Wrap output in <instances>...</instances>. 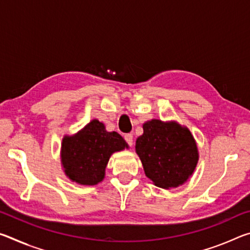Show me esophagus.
<instances>
[{
	"mask_svg": "<svg viewBox=\"0 0 250 250\" xmlns=\"http://www.w3.org/2000/svg\"><path fill=\"white\" fill-rule=\"evenodd\" d=\"M125 140L126 142V145H128L129 146H132L133 145V135L131 133H128V134H125Z\"/></svg>",
	"mask_w": 250,
	"mask_h": 250,
	"instance_id": "esophagus-1",
	"label": "esophagus"
}]
</instances>
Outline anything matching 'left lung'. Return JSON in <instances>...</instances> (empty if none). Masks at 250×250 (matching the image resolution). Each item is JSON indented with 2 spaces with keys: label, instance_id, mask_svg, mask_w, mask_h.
Masks as SVG:
<instances>
[{
  "label": "left lung",
  "instance_id": "left-lung-1",
  "mask_svg": "<svg viewBox=\"0 0 250 250\" xmlns=\"http://www.w3.org/2000/svg\"><path fill=\"white\" fill-rule=\"evenodd\" d=\"M135 151L146 175L162 188H176L188 181L198 160L191 132L176 122H146L143 134L135 142Z\"/></svg>",
  "mask_w": 250,
  "mask_h": 250
}]
</instances>
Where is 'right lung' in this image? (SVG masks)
<instances>
[{"mask_svg": "<svg viewBox=\"0 0 250 250\" xmlns=\"http://www.w3.org/2000/svg\"><path fill=\"white\" fill-rule=\"evenodd\" d=\"M125 146L119 133L107 132L104 124L92 120L80 132L62 140V163L66 175L79 184L99 183L104 177L110 155Z\"/></svg>", "mask_w": 250, "mask_h": 250, "instance_id": "obj_1", "label": "right lung"}]
</instances>
